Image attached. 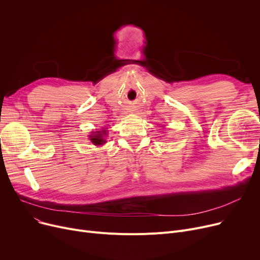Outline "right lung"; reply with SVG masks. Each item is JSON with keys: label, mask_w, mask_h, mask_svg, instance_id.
Wrapping results in <instances>:
<instances>
[{"label": "right lung", "mask_w": 260, "mask_h": 260, "mask_svg": "<svg viewBox=\"0 0 260 260\" xmlns=\"http://www.w3.org/2000/svg\"><path fill=\"white\" fill-rule=\"evenodd\" d=\"M102 134H106V133H105V131L97 132V133H95V135H93V136H89L91 142H92L94 145H100V144L105 143V140L103 139L104 136H103Z\"/></svg>", "instance_id": "1"}]
</instances>
